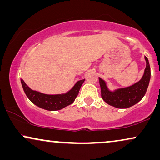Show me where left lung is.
Masks as SVG:
<instances>
[{
	"label": "left lung",
	"instance_id": "8db88e82",
	"mask_svg": "<svg viewBox=\"0 0 160 160\" xmlns=\"http://www.w3.org/2000/svg\"><path fill=\"white\" fill-rule=\"evenodd\" d=\"M146 67L140 80L132 86L117 88L114 91L108 89L105 80L99 78L101 88V97L106 103L117 108H127L137 104L142 100L146 93L151 79V68L148 60L145 56Z\"/></svg>",
	"mask_w": 160,
	"mask_h": 160
}]
</instances>
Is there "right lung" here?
I'll return each instance as SVG.
<instances>
[{"label": "right lung", "instance_id": "right-lung-1", "mask_svg": "<svg viewBox=\"0 0 160 160\" xmlns=\"http://www.w3.org/2000/svg\"><path fill=\"white\" fill-rule=\"evenodd\" d=\"M85 79L79 80L68 92L64 94H46L31 89L23 79H21L26 97L35 106L47 111H58L73 103Z\"/></svg>", "mask_w": 160, "mask_h": 160}]
</instances>
